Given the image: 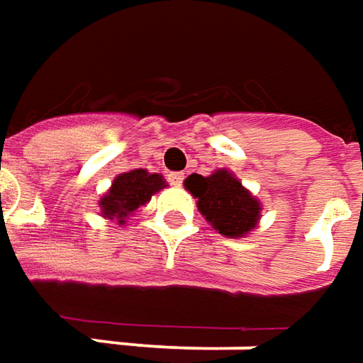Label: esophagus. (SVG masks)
Instances as JSON below:
<instances>
[{
	"instance_id": "34e87169",
	"label": "esophagus",
	"mask_w": 363,
	"mask_h": 363,
	"mask_svg": "<svg viewBox=\"0 0 363 363\" xmlns=\"http://www.w3.org/2000/svg\"><path fill=\"white\" fill-rule=\"evenodd\" d=\"M167 182L172 186H175V188H179L184 184V174L182 172H172V174H167Z\"/></svg>"
}]
</instances>
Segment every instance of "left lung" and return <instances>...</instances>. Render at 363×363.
<instances>
[{
    "mask_svg": "<svg viewBox=\"0 0 363 363\" xmlns=\"http://www.w3.org/2000/svg\"><path fill=\"white\" fill-rule=\"evenodd\" d=\"M186 188L198 198L200 212L220 234L238 238L257 226L260 203L226 169H218L210 177L191 174Z\"/></svg>",
    "mask_w": 363,
    "mask_h": 363,
    "instance_id": "left-lung-1",
    "label": "left lung"
}]
</instances>
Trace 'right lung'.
<instances>
[{
	"label": "right lung",
	"mask_w": 363,
	"mask_h": 363,
	"mask_svg": "<svg viewBox=\"0 0 363 363\" xmlns=\"http://www.w3.org/2000/svg\"><path fill=\"white\" fill-rule=\"evenodd\" d=\"M161 188H165V184L160 174H147L145 169H133L121 174L113 182L108 194L101 200L103 216L117 218L123 224L125 218L133 214L139 206L149 202L151 196Z\"/></svg>",
	"instance_id": "1"
}]
</instances>
